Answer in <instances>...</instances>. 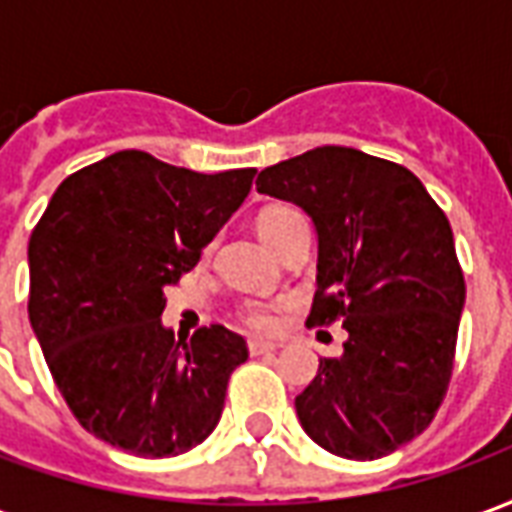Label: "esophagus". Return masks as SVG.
<instances>
[{"instance_id":"obj_1","label":"esophagus","mask_w":512,"mask_h":512,"mask_svg":"<svg viewBox=\"0 0 512 512\" xmlns=\"http://www.w3.org/2000/svg\"><path fill=\"white\" fill-rule=\"evenodd\" d=\"M279 345L266 343V340H249V354L252 356H263V354H274Z\"/></svg>"}]
</instances>
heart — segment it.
Masks as SVG:
<instances>
[{
  "instance_id": "obj_1",
  "label": "heart",
  "mask_w": 512,
  "mask_h": 512,
  "mask_svg": "<svg viewBox=\"0 0 512 512\" xmlns=\"http://www.w3.org/2000/svg\"><path fill=\"white\" fill-rule=\"evenodd\" d=\"M293 208L288 205H271L266 211L257 213V235L266 241L268 246H274L277 241V235L282 233V227L288 224V219L293 216ZM282 310H285V304H252V307H246L244 310V323L249 329H255V332H277L279 323H282Z\"/></svg>"
}]
</instances>
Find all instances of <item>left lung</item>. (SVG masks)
Here are the masks:
<instances>
[{
  "instance_id": "left-lung-1",
  "label": "left lung",
  "mask_w": 512,
  "mask_h": 512,
  "mask_svg": "<svg viewBox=\"0 0 512 512\" xmlns=\"http://www.w3.org/2000/svg\"><path fill=\"white\" fill-rule=\"evenodd\" d=\"M318 233L307 323L343 321V356L296 397L301 428L351 461L384 458L428 428L447 395L466 282L452 227L414 172L323 145L257 175Z\"/></svg>"
}]
</instances>
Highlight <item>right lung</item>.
I'll list each match as a JSON object with an SVG mask.
<instances>
[{
    "instance_id": "right-lung-1",
    "label": "right lung",
    "mask_w": 512,
    "mask_h": 512,
    "mask_svg": "<svg viewBox=\"0 0 512 512\" xmlns=\"http://www.w3.org/2000/svg\"><path fill=\"white\" fill-rule=\"evenodd\" d=\"M257 169L202 175L142 150L73 172L29 238V323L65 403L112 447L169 458L208 439L241 334L164 329V290L197 266Z\"/></svg>"
}]
</instances>
